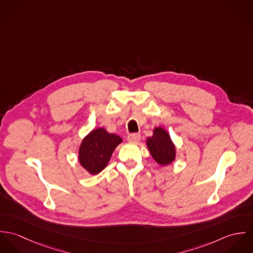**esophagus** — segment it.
Wrapping results in <instances>:
<instances>
[{
  "mask_svg": "<svg viewBox=\"0 0 253 253\" xmlns=\"http://www.w3.org/2000/svg\"><path fill=\"white\" fill-rule=\"evenodd\" d=\"M140 134L139 133H130L128 136H127V140L130 141V142H137L140 140Z\"/></svg>",
  "mask_w": 253,
  "mask_h": 253,
  "instance_id": "esophagus-1",
  "label": "esophagus"
}]
</instances>
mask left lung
<instances>
[{"mask_svg":"<svg viewBox=\"0 0 253 253\" xmlns=\"http://www.w3.org/2000/svg\"><path fill=\"white\" fill-rule=\"evenodd\" d=\"M147 146L152 157L162 166L170 164L175 158V147L169 133L162 127L154 129L153 136L147 138Z\"/></svg>","mask_w":253,"mask_h":253,"instance_id":"1","label":"left lung"}]
</instances>
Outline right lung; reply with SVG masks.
<instances>
[{"label":"right lung","instance_id":"right-lung-1","mask_svg":"<svg viewBox=\"0 0 253 253\" xmlns=\"http://www.w3.org/2000/svg\"><path fill=\"white\" fill-rule=\"evenodd\" d=\"M122 142L116 134L104 128L92 130L82 142L79 151L81 165L91 174H97L108 165L115 148Z\"/></svg>","mask_w":253,"mask_h":253}]
</instances>
